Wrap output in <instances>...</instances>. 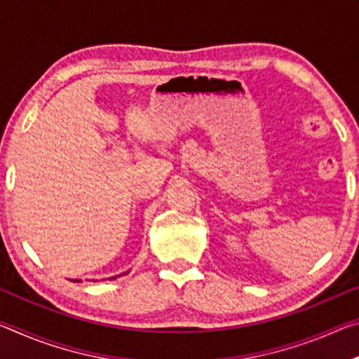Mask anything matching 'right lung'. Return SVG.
Listing matches in <instances>:
<instances>
[{
    "label": "right lung",
    "instance_id": "1",
    "mask_svg": "<svg viewBox=\"0 0 359 359\" xmlns=\"http://www.w3.org/2000/svg\"><path fill=\"white\" fill-rule=\"evenodd\" d=\"M112 278H115V277H111V280H112ZM72 282H79V280H72Z\"/></svg>",
    "mask_w": 359,
    "mask_h": 359
}]
</instances>
